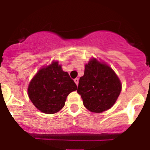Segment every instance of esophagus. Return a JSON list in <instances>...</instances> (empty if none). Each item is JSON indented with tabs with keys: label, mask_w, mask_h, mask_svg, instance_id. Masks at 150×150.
Returning <instances> with one entry per match:
<instances>
[{
	"label": "esophagus",
	"mask_w": 150,
	"mask_h": 150,
	"mask_svg": "<svg viewBox=\"0 0 150 150\" xmlns=\"http://www.w3.org/2000/svg\"><path fill=\"white\" fill-rule=\"evenodd\" d=\"M74 82H75V83L76 84V86H78V84H79V79H78V78L74 79Z\"/></svg>",
	"instance_id": "34e87169"
}]
</instances>
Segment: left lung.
<instances>
[{"label":"left lung","mask_w":150,"mask_h":150,"mask_svg":"<svg viewBox=\"0 0 150 150\" xmlns=\"http://www.w3.org/2000/svg\"><path fill=\"white\" fill-rule=\"evenodd\" d=\"M122 91V83L114 71L105 62L91 58L85 65L77 92L83 105L91 112L100 113L114 105Z\"/></svg>","instance_id":"1"}]
</instances>
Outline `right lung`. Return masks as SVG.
<instances>
[{
	"label": "right lung",
	"instance_id": "right-lung-1",
	"mask_svg": "<svg viewBox=\"0 0 150 150\" xmlns=\"http://www.w3.org/2000/svg\"><path fill=\"white\" fill-rule=\"evenodd\" d=\"M77 86L67 72L62 70L58 61L41 67L31 79L28 94L37 109L53 114L62 109L69 94Z\"/></svg>",
	"mask_w": 150,
	"mask_h": 150
}]
</instances>
